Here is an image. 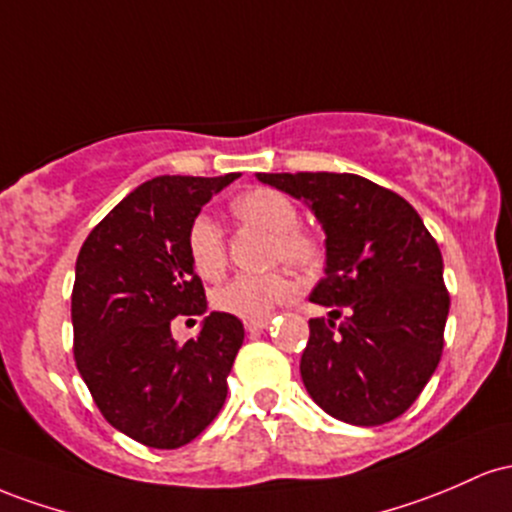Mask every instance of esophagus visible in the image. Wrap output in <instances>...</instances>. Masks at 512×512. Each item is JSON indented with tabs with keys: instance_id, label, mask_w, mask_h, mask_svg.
I'll use <instances>...</instances> for the list:
<instances>
[{
	"instance_id": "obj_1",
	"label": "esophagus",
	"mask_w": 512,
	"mask_h": 512,
	"mask_svg": "<svg viewBox=\"0 0 512 512\" xmlns=\"http://www.w3.org/2000/svg\"><path fill=\"white\" fill-rule=\"evenodd\" d=\"M246 331L249 333H261L263 329H268V319H263V321H246Z\"/></svg>"
}]
</instances>
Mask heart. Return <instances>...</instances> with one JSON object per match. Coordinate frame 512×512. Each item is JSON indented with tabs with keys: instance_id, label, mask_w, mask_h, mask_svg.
I'll return each mask as SVG.
<instances>
[{
	"instance_id": "heart-1",
	"label": "heart",
	"mask_w": 512,
	"mask_h": 512,
	"mask_svg": "<svg viewBox=\"0 0 512 512\" xmlns=\"http://www.w3.org/2000/svg\"><path fill=\"white\" fill-rule=\"evenodd\" d=\"M232 212L246 225H256L273 234V261H285L292 268H312L319 261V241L300 227V210L275 188H254L239 195ZM186 249L195 273L205 280H215L225 273L227 241L215 217H193L186 234ZM295 295V283L287 273L237 275L215 292L212 302L220 312L244 321L268 319L280 304Z\"/></svg>"
}]
</instances>
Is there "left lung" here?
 <instances>
[{"label":"left lung","mask_w":512,"mask_h":512,"mask_svg":"<svg viewBox=\"0 0 512 512\" xmlns=\"http://www.w3.org/2000/svg\"><path fill=\"white\" fill-rule=\"evenodd\" d=\"M256 176L304 200L326 234L324 278L309 300L331 312L309 319L300 360L309 396L350 426L394 421L433 377L445 343L450 295L438 244L401 195L363 176Z\"/></svg>","instance_id":"1"}]
</instances>
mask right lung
<instances>
[{"mask_svg": "<svg viewBox=\"0 0 512 512\" xmlns=\"http://www.w3.org/2000/svg\"><path fill=\"white\" fill-rule=\"evenodd\" d=\"M239 174L157 176L91 229L74 268V360L113 428L157 450H176L215 421L244 324L210 312L176 343L171 321L205 314V290L188 258L193 217Z\"/></svg>", "mask_w": 512, "mask_h": 512, "instance_id": "obj_1", "label": "right lung"}]
</instances>
